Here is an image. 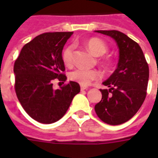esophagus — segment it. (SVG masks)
I'll return each instance as SVG.
<instances>
[{"label": "esophagus", "instance_id": "1", "mask_svg": "<svg viewBox=\"0 0 158 158\" xmlns=\"http://www.w3.org/2000/svg\"><path fill=\"white\" fill-rule=\"evenodd\" d=\"M80 89H81V90H84V89H88V87H87V86L81 85V86H80Z\"/></svg>", "mask_w": 158, "mask_h": 158}]
</instances>
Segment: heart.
Masks as SVG:
<instances>
[{
  "label": "heart",
  "instance_id": "1",
  "mask_svg": "<svg viewBox=\"0 0 158 158\" xmlns=\"http://www.w3.org/2000/svg\"><path fill=\"white\" fill-rule=\"evenodd\" d=\"M85 45L89 51L97 56L104 55L108 49L105 42L99 38H90L86 41ZM73 45H67L65 48L63 49L62 53V62L66 67H71L73 65ZM102 62L103 63V65L105 66H108L110 64V62L106 59L102 60ZM69 78L73 82L78 83L81 85L86 86L89 85L93 81L99 80L102 78V73L100 71L96 69L88 70V69H76L69 73Z\"/></svg>",
  "mask_w": 158,
  "mask_h": 158
}]
</instances>
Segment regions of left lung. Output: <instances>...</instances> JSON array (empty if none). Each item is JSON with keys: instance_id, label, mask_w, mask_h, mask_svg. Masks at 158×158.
<instances>
[{"instance_id": "obj_1", "label": "left lung", "mask_w": 158, "mask_h": 158, "mask_svg": "<svg viewBox=\"0 0 158 158\" xmlns=\"http://www.w3.org/2000/svg\"><path fill=\"white\" fill-rule=\"evenodd\" d=\"M115 40L119 48L118 68L100 89L101 102L95 106L99 118L110 125L127 122L144 102L149 79V67L139 44L118 30H96Z\"/></svg>"}]
</instances>
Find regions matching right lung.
I'll return each mask as SVG.
<instances>
[{"label": "right lung", "instance_id": "right-lung-1", "mask_svg": "<svg viewBox=\"0 0 158 158\" xmlns=\"http://www.w3.org/2000/svg\"><path fill=\"white\" fill-rule=\"evenodd\" d=\"M73 32L44 33L23 45L13 67L15 92L23 108L33 119L52 123L62 118L73 98L80 91L70 81L54 90L53 81L65 82L62 52Z\"/></svg>", "mask_w": 158, "mask_h": 158}]
</instances>
